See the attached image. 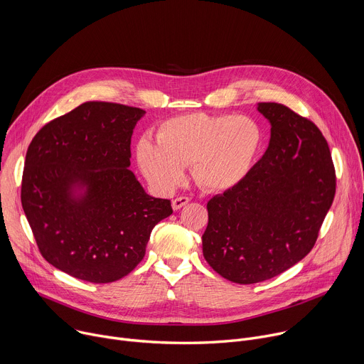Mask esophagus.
I'll return each mask as SVG.
<instances>
[{"label":"esophagus","mask_w":364,"mask_h":364,"mask_svg":"<svg viewBox=\"0 0 364 364\" xmlns=\"http://www.w3.org/2000/svg\"><path fill=\"white\" fill-rule=\"evenodd\" d=\"M190 201V198L188 197H176L174 200H173V203H171V205H173V210H180L183 205H186L187 203Z\"/></svg>","instance_id":"esophagus-1"}]
</instances>
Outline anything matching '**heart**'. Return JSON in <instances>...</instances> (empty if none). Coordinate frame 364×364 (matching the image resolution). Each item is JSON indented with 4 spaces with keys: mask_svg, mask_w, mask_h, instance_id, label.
<instances>
[{
    "mask_svg": "<svg viewBox=\"0 0 364 364\" xmlns=\"http://www.w3.org/2000/svg\"><path fill=\"white\" fill-rule=\"evenodd\" d=\"M264 142L262 127L249 117L191 112L163 122L155 141L142 136L136 161L145 178L161 190L178 186L191 164L201 188L222 193L247 178Z\"/></svg>",
    "mask_w": 364,
    "mask_h": 364,
    "instance_id": "1",
    "label": "heart"
}]
</instances>
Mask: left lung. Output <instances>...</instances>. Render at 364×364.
<instances>
[{"instance_id": "left-lung-1", "label": "left lung", "mask_w": 364, "mask_h": 364, "mask_svg": "<svg viewBox=\"0 0 364 364\" xmlns=\"http://www.w3.org/2000/svg\"><path fill=\"white\" fill-rule=\"evenodd\" d=\"M271 125L264 157L237 187L207 203L203 256L236 284L271 279L313 249L336 194L321 131L275 102L257 103Z\"/></svg>"}]
</instances>
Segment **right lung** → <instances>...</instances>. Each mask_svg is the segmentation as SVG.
Listing matches in <instances>:
<instances>
[{
  "instance_id": "1",
  "label": "right lung",
  "mask_w": 364,
  "mask_h": 364,
  "mask_svg": "<svg viewBox=\"0 0 364 364\" xmlns=\"http://www.w3.org/2000/svg\"><path fill=\"white\" fill-rule=\"evenodd\" d=\"M139 108L85 102L46 124L33 138L21 204L40 253L82 281L108 284L145 255L154 226L171 203L145 193L131 166Z\"/></svg>"
}]
</instances>
